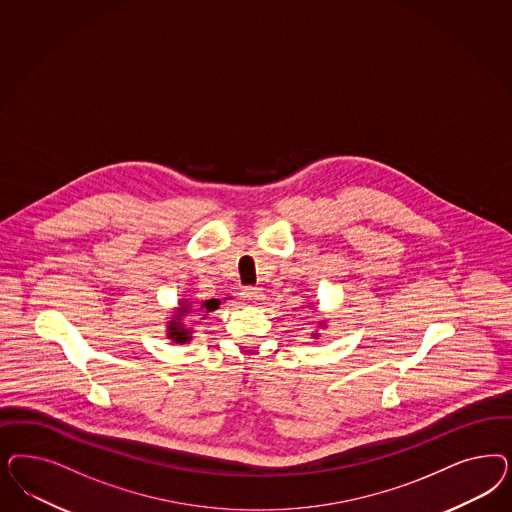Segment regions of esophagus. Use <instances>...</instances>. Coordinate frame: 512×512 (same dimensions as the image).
Masks as SVG:
<instances>
[{"instance_id":"esophagus-1","label":"esophagus","mask_w":512,"mask_h":512,"mask_svg":"<svg viewBox=\"0 0 512 512\" xmlns=\"http://www.w3.org/2000/svg\"><path fill=\"white\" fill-rule=\"evenodd\" d=\"M241 296L247 301L248 305H260V301L264 299V292H262V288H245L241 292Z\"/></svg>"}]
</instances>
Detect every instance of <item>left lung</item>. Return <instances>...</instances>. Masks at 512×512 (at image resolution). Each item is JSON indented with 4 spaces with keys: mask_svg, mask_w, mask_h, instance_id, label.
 <instances>
[{
    "mask_svg": "<svg viewBox=\"0 0 512 512\" xmlns=\"http://www.w3.org/2000/svg\"><path fill=\"white\" fill-rule=\"evenodd\" d=\"M309 307H313V303H309ZM326 326H328V320H320V322H318V328L324 330ZM318 337H320V331H313V339H318Z\"/></svg>",
    "mask_w": 512,
    "mask_h": 512,
    "instance_id": "1",
    "label": "left lung"
}]
</instances>
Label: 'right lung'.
I'll use <instances>...</instances> for the list:
<instances>
[{"label": "right lung", "mask_w": 512, "mask_h": 512, "mask_svg": "<svg viewBox=\"0 0 512 512\" xmlns=\"http://www.w3.org/2000/svg\"><path fill=\"white\" fill-rule=\"evenodd\" d=\"M230 299V297H224V301ZM179 307H175L171 311V316H167V326H165V335L167 339H171L173 343L177 345H184V343H190L192 341V335H194V328L184 324V318L186 316H194L199 320H205L207 314L213 313L218 307H220V299H205V301H196V299H190V297H182L177 303Z\"/></svg>", "instance_id": "right-lung-1"}]
</instances>
